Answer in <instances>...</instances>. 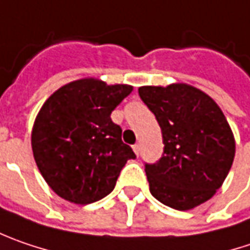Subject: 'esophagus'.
Listing matches in <instances>:
<instances>
[{"instance_id": "1", "label": "esophagus", "mask_w": 250, "mask_h": 250, "mask_svg": "<svg viewBox=\"0 0 250 250\" xmlns=\"http://www.w3.org/2000/svg\"><path fill=\"white\" fill-rule=\"evenodd\" d=\"M133 150H134V153H136V154L139 155V151H140V146H139V144H134V146H133Z\"/></svg>"}]
</instances>
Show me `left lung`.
Wrapping results in <instances>:
<instances>
[{
	"label": "left lung",
	"instance_id": "obj_1",
	"mask_svg": "<svg viewBox=\"0 0 250 250\" xmlns=\"http://www.w3.org/2000/svg\"><path fill=\"white\" fill-rule=\"evenodd\" d=\"M139 95L161 127L164 151L144 164L150 192L187 211L213 197L235 157V140L219 106L199 89L177 83L143 86Z\"/></svg>",
	"mask_w": 250,
	"mask_h": 250
}]
</instances>
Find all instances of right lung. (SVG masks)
Returning <instances> with one entry per match:
<instances>
[{"label": "right lung", "mask_w": 250, "mask_h": 250, "mask_svg": "<svg viewBox=\"0 0 250 250\" xmlns=\"http://www.w3.org/2000/svg\"><path fill=\"white\" fill-rule=\"evenodd\" d=\"M131 90L128 84L81 79L43 103L32 130V151L42 177L61 198L81 205L104 198L127 160L136 158L110 117Z\"/></svg>", "instance_id": "right-lung-1"}]
</instances>
